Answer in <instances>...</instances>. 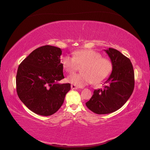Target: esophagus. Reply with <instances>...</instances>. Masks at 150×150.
Instances as JSON below:
<instances>
[{"mask_svg":"<svg viewBox=\"0 0 150 150\" xmlns=\"http://www.w3.org/2000/svg\"><path fill=\"white\" fill-rule=\"evenodd\" d=\"M71 89H77V88H79V87L75 85H71Z\"/></svg>","mask_w":150,"mask_h":150,"instance_id":"obj_1","label":"esophagus"}]
</instances>
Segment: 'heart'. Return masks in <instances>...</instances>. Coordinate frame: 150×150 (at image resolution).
<instances>
[{"instance_id":"heart-1","label":"heart","mask_w":150,"mask_h":150,"mask_svg":"<svg viewBox=\"0 0 150 150\" xmlns=\"http://www.w3.org/2000/svg\"><path fill=\"white\" fill-rule=\"evenodd\" d=\"M62 64L69 73L77 70L79 65H85L81 74L68 76V83L78 87H83L93 81L96 84L103 83L110 77L113 69L112 63L107 58L103 57L99 52L93 50H81L74 52V56L64 55Z\"/></svg>"}]
</instances>
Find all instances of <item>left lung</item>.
Masks as SVG:
<instances>
[{
    "mask_svg": "<svg viewBox=\"0 0 150 150\" xmlns=\"http://www.w3.org/2000/svg\"><path fill=\"white\" fill-rule=\"evenodd\" d=\"M104 50L112 63V71L103 88L94 91L92 97L86 103L87 108L98 115L112 113L120 108L134 88V72L130 59L113 48Z\"/></svg>",
    "mask_w": 150,
    "mask_h": 150,
    "instance_id": "1",
    "label": "left lung"
}]
</instances>
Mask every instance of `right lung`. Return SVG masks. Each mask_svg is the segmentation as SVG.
Segmentation results:
<instances>
[{
    "mask_svg": "<svg viewBox=\"0 0 150 150\" xmlns=\"http://www.w3.org/2000/svg\"><path fill=\"white\" fill-rule=\"evenodd\" d=\"M62 51L52 45L40 47L25 58L18 68L16 91L20 100L37 115L50 116L63 105L71 89L64 78L60 56Z\"/></svg>",
    "mask_w": 150,
    "mask_h": 150,
    "instance_id": "right-lung-1",
    "label": "right lung"
}]
</instances>
